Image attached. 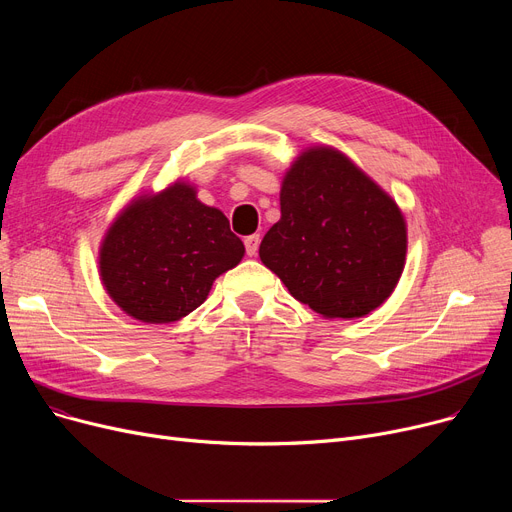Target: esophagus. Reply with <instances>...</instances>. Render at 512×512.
Returning <instances> with one entry per match:
<instances>
[{
	"label": "esophagus",
	"mask_w": 512,
	"mask_h": 512,
	"mask_svg": "<svg viewBox=\"0 0 512 512\" xmlns=\"http://www.w3.org/2000/svg\"><path fill=\"white\" fill-rule=\"evenodd\" d=\"M259 242H261L259 234H251V236H247V238H245V247H247V255H249V257H255V255H257V251H259Z\"/></svg>",
	"instance_id": "obj_1"
}]
</instances>
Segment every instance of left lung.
Wrapping results in <instances>:
<instances>
[{"instance_id":"1","label":"left lung","mask_w":512,"mask_h":512,"mask_svg":"<svg viewBox=\"0 0 512 512\" xmlns=\"http://www.w3.org/2000/svg\"><path fill=\"white\" fill-rule=\"evenodd\" d=\"M280 213L259 257L294 299L326 319H353L394 292L407 259L405 215L351 157L305 149L282 178Z\"/></svg>"}]
</instances>
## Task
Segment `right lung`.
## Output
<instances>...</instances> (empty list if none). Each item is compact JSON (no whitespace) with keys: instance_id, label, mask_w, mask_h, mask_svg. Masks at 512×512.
I'll list each match as a JSON object with an SVG mask.
<instances>
[{"instance_id":"1","label":"right lung","mask_w":512,"mask_h":512,"mask_svg":"<svg viewBox=\"0 0 512 512\" xmlns=\"http://www.w3.org/2000/svg\"><path fill=\"white\" fill-rule=\"evenodd\" d=\"M245 257L226 215L201 203L191 182L134 197L107 228L99 276L110 299L143 324H174Z\"/></svg>"}]
</instances>
